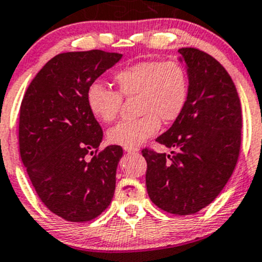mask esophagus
Returning a JSON list of instances; mask_svg holds the SVG:
<instances>
[{"label":"esophagus","instance_id":"1","mask_svg":"<svg viewBox=\"0 0 262 262\" xmlns=\"http://www.w3.org/2000/svg\"><path fill=\"white\" fill-rule=\"evenodd\" d=\"M123 149H125L126 152H128V154H135V152L139 151L137 147H123Z\"/></svg>","mask_w":262,"mask_h":262}]
</instances>
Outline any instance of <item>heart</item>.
<instances>
[{"label": "heart", "instance_id": "obj_1", "mask_svg": "<svg viewBox=\"0 0 262 262\" xmlns=\"http://www.w3.org/2000/svg\"><path fill=\"white\" fill-rule=\"evenodd\" d=\"M117 92L95 81L86 90L89 111L100 121L116 120L122 98L136 96L140 117L122 121L110 128L107 139L114 145L137 147L160 130L161 120L170 123L178 119L188 99L186 68L174 60H148L119 70L114 75Z\"/></svg>", "mask_w": 262, "mask_h": 262}]
</instances>
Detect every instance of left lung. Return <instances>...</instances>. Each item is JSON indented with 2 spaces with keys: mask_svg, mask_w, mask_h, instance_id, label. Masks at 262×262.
I'll return each mask as SVG.
<instances>
[{
  "mask_svg": "<svg viewBox=\"0 0 262 262\" xmlns=\"http://www.w3.org/2000/svg\"><path fill=\"white\" fill-rule=\"evenodd\" d=\"M188 99L173 125L156 141L170 155L142 149L146 187L158 208L189 215L209 205L233 174L242 143V105L230 75L218 60L181 48Z\"/></svg>",
  "mask_w": 262,
  "mask_h": 262,
  "instance_id": "8db88e82",
  "label": "left lung"
}]
</instances>
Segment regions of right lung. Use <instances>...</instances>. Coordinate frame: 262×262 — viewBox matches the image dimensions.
I'll use <instances>...</instances> for the list:
<instances>
[{
	"mask_svg": "<svg viewBox=\"0 0 262 262\" xmlns=\"http://www.w3.org/2000/svg\"><path fill=\"white\" fill-rule=\"evenodd\" d=\"M121 58L98 49L60 53L38 72L20 104L22 162L40 201L68 222L99 216L115 192L122 148L98 149L102 130L86 90Z\"/></svg>",
	"mask_w": 262,
	"mask_h": 262,
	"instance_id": "add662e5",
	"label": "right lung"
}]
</instances>
